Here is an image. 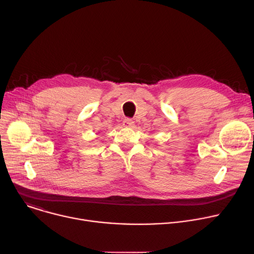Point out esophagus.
Listing matches in <instances>:
<instances>
[{"instance_id":"34e87169","label":"esophagus","mask_w":254,"mask_h":254,"mask_svg":"<svg viewBox=\"0 0 254 254\" xmlns=\"http://www.w3.org/2000/svg\"><path fill=\"white\" fill-rule=\"evenodd\" d=\"M123 126L125 127H133V122L129 119H126L124 122H123Z\"/></svg>"}]
</instances>
